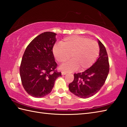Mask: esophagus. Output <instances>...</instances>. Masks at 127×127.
<instances>
[{"mask_svg": "<svg viewBox=\"0 0 127 127\" xmlns=\"http://www.w3.org/2000/svg\"><path fill=\"white\" fill-rule=\"evenodd\" d=\"M65 74H66V72H65V71H62V75H65Z\"/></svg>", "mask_w": 127, "mask_h": 127, "instance_id": "1", "label": "esophagus"}]
</instances>
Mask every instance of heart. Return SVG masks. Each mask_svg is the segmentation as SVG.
Here are the masks:
<instances>
[{"instance_id": "obj_1", "label": "heart", "mask_w": 127, "mask_h": 127, "mask_svg": "<svg viewBox=\"0 0 127 127\" xmlns=\"http://www.w3.org/2000/svg\"><path fill=\"white\" fill-rule=\"evenodd\" d=\"M100 48L97 42L87 37L73 35L64 38L61 44L55 45L53 53L59 63H63L71 58V61L61 66L62 70L83 71L93 65L99 55Z\"/></svg>"}]
</instances>
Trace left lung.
<instances>
[{"instance_id": "left-lung-1", "label": "left lung", "mask_w": 127, "mask_h": 127, "mask_svg": "<svg viewBox=\"0 0 127 127\" xmlns=\"http://www.w3.org/2000/svg\"><path fill=\"white\" fill-rule=\"evenodd\" d=\"M100 47L98 60L91 68L82 72L74 74V79L69 89L75 95L82 98L93 96L100 90L109 72V62L106 48L98 40Z\"/></svg>"}]
</instances>
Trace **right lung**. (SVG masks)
Segmentation results:
<instances>
[{
  "instance_id": "right-lung-1",
  "label": "right lung",
  "mask_w": 127,
  "mask_h": 127,
  "mask_svg": "<svg viewBox=\"0 0 127 127\" xmlns=\"http://www.w3.org/2000/svg\"><path fill=\"white\" fill-rule=\"evenodd\" d=\"M56 34L44 32L27 46L20 67L21 82L25 91L35 98H42L52 91L56 80L61 76L56 70L53 47Z\"/></svg>"
}]
</instances>
